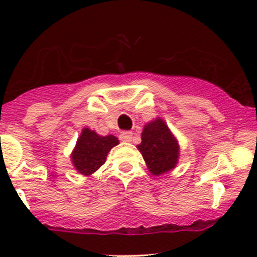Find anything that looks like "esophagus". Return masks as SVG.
Returning <instances> with one entry per match:
<instances>
[{
    "label": "esophagus",
    "mask_w": 257,
    "mask_h": 257,
    "mask_svg": "<svg viewBox=\"0 0 257 257\" xmlns=\"http://www.w3.org/2000/svg\"><path fill=\"white\" fill-rule=\"evenodd\" d=\"M133 139V133L132 132H122L119 135V140L123 143H131Z\"/></svg>",
    "instance_id": "34e87169"
}]
</instances>
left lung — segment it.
I'll return each instance as SVG.
<instances>
[{
    "label": "left lung",
    "instance_id": "left-lung-1",
    "mask_svg": "<svg viewBox=\"0 0 257 257\" xmlns=\"http://www.w3.org/2000/svg\"><path fill=\"white\" fill-rule=\"evenodd\" d=\"M137 149L143 155L150 173L163 175L176 167L180 157L178 139L161 117L146 123Z\"/></svg>",
    "mask_w": 257,
    "mask_h": 257
}]
</instances>
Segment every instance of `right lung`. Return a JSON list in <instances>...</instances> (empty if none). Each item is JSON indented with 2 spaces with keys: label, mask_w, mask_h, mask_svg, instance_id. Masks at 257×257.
I'll return each instance as SVG.
<instances>
[{
  "label": "right lung",
  "mask_w": 257,
  "mask_h": 257,
  "mask_svg": "<svg viewBox=\"0 0 257 257\" xmlns=\"http://www.w3.org/2000/svg\"><path fill=\"white\" fill-rule=\"evenodd\" d=\"M119 141L114 135H99L89 128L82 129L75 149L71 152L73 168L84 176H90L105 163L107 153Z\"/></svg>",
  "instance_id": "right-lung-1"
}]
</instances>
